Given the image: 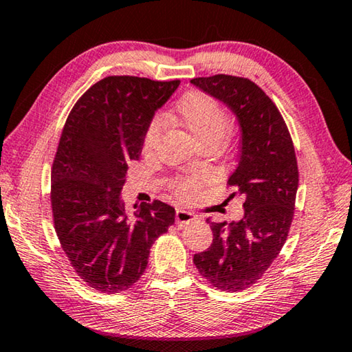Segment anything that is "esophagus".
<instances>
[{
    "label": "esophagus",
    "instance_id": "34e87169",
    "mask_svg": "<svg viewBox=\"0 0 352 352\" xmlns=\"http://www.w3.org/2000/svg\"><path fill=\"white\" fill-rule=\"evenodd\" d=\"M195 219V216L190 211H186V210H177L175 211V222L178 226H183L186 225L189 222H192V220Z\"/></svg>",
    "mask_w": 352,
    "mask_h": 352
}]
</instances>
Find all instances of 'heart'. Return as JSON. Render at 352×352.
Returning a JSON list of instances; mask_svg holds the SVG:
<instances>
[{"label":"heart","mask_w":352,"mask_h":352,"mask_svg":"<svg viewBox=\"0 0 352 352\" xmlns=\"http://www.w3.org/2000/svg\"><path fill=\"white\" fill-rule=\"evenodd\" d=\"M177 121L200 146H217L230 126V116L226 110L210 94L201 91H189L178 100L175 109ZM162 121L155 118L148 124L142 136V153H151L157 144ZM204 177H184L172 183L175 192L180 197H190L204 184Z\"/></svg>","instance_id":"1"}]
</instances>
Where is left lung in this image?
<instances>
[{"label":"left lung","instance_id":"obj_1","mask_svg":"<svg viewBox=\"0 0 352 352\" xmlns=\"http://www.w3.org/2000/svg\"><path fill=\"white\" fill-rule=\"evenodd\" d=\"M190 83L228 105L241 126L239 160L228 184L231 197L245 199V212L231 223L208 219L212 243L194 254L200 275L214 287L239 292L258 283L289 236L298 189L295 147L281 113L254 82L216 74Z\"/></svg>","mask_w":352,"mask_h":352}]
</instances>
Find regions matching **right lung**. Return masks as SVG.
<instances>
[{"mask_svg": "<svg viewBox=\"0 0 352 352\" xmlns=\"http://www.w3.org/2000/svg\"><path fill=\"white\" fill-rule=\"evenodd\" d=\"M178 85L109 76L82 94L62 130L51 170L54 228L74 272L104 294L132 287L153 242L175 222L174 208L160 200L135 205L129 219L121 189L155 110Z\"/></svg>", "mask_w": 352, "mask_h": 352, "instance_id": "right-lung-1", "label": "right lung"}]
</instances>
